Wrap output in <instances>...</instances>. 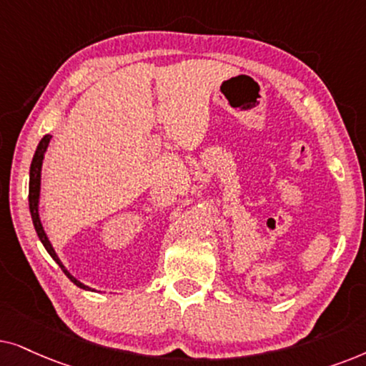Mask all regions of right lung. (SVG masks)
<instances>
[{
  "instance_id": "obj_1",
  "label": "right lung",
  "mask_w": 366,
  "mask_h": 366,
  "mask_svg": "<svg viewBox=\"0 0 366 366\" xmlns=\"http://www.w3.org/2000/svg\"><path fill=\"white\" fill-rule=\"evenodd\" d=\"M50 139L51 135H45L40 140V144H38L36 147V152L33 155V160H31V167H30V192H28V201H30V212H31V219H33V226H35V231L38 234V237H40V241L43 242V246H45V249L48 251V254H50L53 259L56 261V264L61 267V271L65 272L68 280L71 282H75L78 288H84V290H90L89 286H85L84 282H80L76 280V277H73L70 272L65 269V266L61 264V261L58 259L55 249H53L50 241H48L45 231H43V226L40 222V216H38V199H40V174H41V164H43V155L46 152V147L48 144H50Z\"/></svg>"
}]
</instances>
